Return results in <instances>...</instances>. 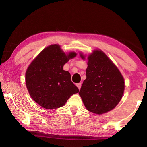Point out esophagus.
Instances as JSON below:
<instances>
[{"mask_svg":"<svg viewBox=\"0 0 147 147\" xmlns=\"http://www.w3.org/2000/svg\"><path fill=\"white\" fill-rule=\"evenodd\" d=\"M81 86H82V83H78V84H76V86L78 87V88L79 89H80Z\"/></svg>","mask_w":147,"mask_h":147,"instance_id":"obj_1","label":"esophagus"}]
</instances>
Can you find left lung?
Here are the masks:
<instances>
[{
    "mask_svg": "<svg viewBox=\"0 0 147 147\" xmlns=\"http://www.w3.org/2000/svg\"><path fill=\"white\" fill-rule=\"evenodd\" d=\"M84 59V56L81 54ZM86 79L79 94L88 111L102 114L113 109L121 100L124 90V78L117 67L101 51L88 57Z\"/></svg>",
    "mask_w": 147,
    "mask_h": 147,
    "instance_id": "obj_1",
    "label": "left lung"
}]
</instances>
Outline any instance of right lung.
<instances>
[{"label":"right lung","instance_id":"add662e5","mask_svg":"<svg viewBox=\"0 0 147 147\" xmlns=\"http://www.w3.org/2000/svg\"><path fill=\"white\" fill-rule=\"evenodd\" d=\"M75 53L66 55L58 45L45 49L26 72V85L32 98L46 109L63 106L79 89L72 82L71 74L63 69Z\"/></svg>","mask_w":147,"mask_h":147}]
</instances>
